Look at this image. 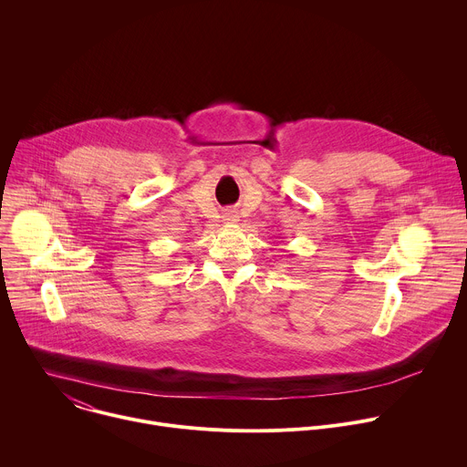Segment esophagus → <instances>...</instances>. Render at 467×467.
I'll return each mask as SVG.
<instances>
[{"instance_id":"esophagus-1","label":"esophagus","mask_w":467,"mask_h":467,"mask_svg":"<svg viewBox=\"0 0 467 467\" xmlns=\"http://www.w3.org/2000/svg\"><path fill=\"white\" fill-rule=\"evenodd\" d=\"M223 222H225V223H236V222H238L236 213H234V211H227V213L223 214Z\"/></svg>"}]
</instances>
